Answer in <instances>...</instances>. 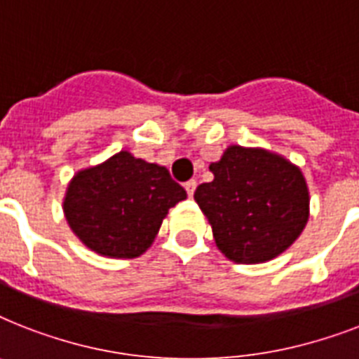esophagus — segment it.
<instances>
[{"instance_id":"obj_1","label":"esophagus","mask_w":359,"mask_h":359,"mask_svg":"<svg viewBox=\"0 0 359 359\" xmlns=\"http://www.w3.org/2000/svg\"><path fill=\"white\" fill-rule=\"evenodd\" d=\"M184 188H186V191H188V195L189 197H191V195H194V191H195V188H197V180H188V182H186L184 184Z\"/></svg>"}]
</instances>
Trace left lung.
Listing matches in <instances>:
<instances>
[{
	"label": "left lung",
	"instance_id": "obj_1",
	"mask_svg": "<svg viewBox=\"0 0 359 359\" xmlns=\"http://www.w3.org/2000/svg\"><path fill=\"white\" fill-rule=\"evenodd\" d=\"M210 171L214 180L197 186L194 199L229 260H273L301 236L310 195L297 165L265 149L230 145Z\"/></svg>",
	"mask_w": 359,
	"mask_h": 359
}]
</instances>
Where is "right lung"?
<instances>
[{
	"mask_svg": "<svg viewBox=\"0 0 359 359\" xmlns=\"http://www.w3.org/2000/svg\"><path fill=\"white\" fill-rule=\"evenodd\" d=\"M184 199L186 189L164 165L119 151L75 175L64 215L79 240L97 255L136 258L151 247L168 210Z\"/></svg>",
	"mask_w": 359,
	"mask_h": 359,
	"instance_id": "right-lung-1",
	"label": "right lung"
}]
</instances>
